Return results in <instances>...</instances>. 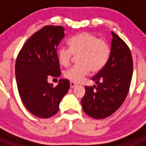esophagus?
<instances>
[{
  "instance_id": "34e87169",
  "label": "esophagus",
  "mask_w": 146,
  "mask_h": 146,
  "mask_svg": "<svg viewBox=\"0 0 146 146\" xmlns=\"http://www.w3.org/2000/svg\"><path fill=\"white\" fill-rule=\"evenodd\" d=\"M76 86H77V84H75L74 82H70V88H73L75 87Z\"/></svg>"
}]
</instances>
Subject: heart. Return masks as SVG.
I'll list each match as a JSON object with an SVG mask.
<instances>
[{
  "label": "heart",
  "instance_id": "obj_1",
  "mask_svg": "<svg viewBox=\"0 0 146 146\" xmlns=\"http://www.w3.org/2000/svg\"><path fill=\"white\" fill-rule=\"evenodd\" d=\"M69 47H60L58 50V60L62 66L70 65L73 55L77 57V65L67 69L65 78L73 82H80L92 72L96 74L104 69L110 55V47L104 38H98L88 32H82L71 37Z\"/></svg>",
  "mask_w": 146,
  "mask_h": 146
}]
</instances>
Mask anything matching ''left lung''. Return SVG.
<instances>
[{
	"label": "left lung",
	"instance_id": "left-lung-1",
	"mask_svg": "<svg viewBox=\"0 0 146 146\" xmlns=\"http://www.w3.org/2000/svg\"><path fill=\"white\" fill-rule=\"evenodd\" d=\"M109 60L105 67L91 78L97 86H85L81 100L82 109L90 117L102 119L111 115L122 105L131 84L133 60L129 47L112 32Z\"/></svg>",
	"mask_w": 146,
	"mask_h": 146
}]
</instances>
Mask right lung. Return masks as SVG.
I'll use <instances>...</instances> for the list:
<instances>
[{
    "label": "right lung",
    "mask_w": 146,
    "mask_h": 146,
    "mask_svg": "<svg viewBox=\"0 0 146 146\" xmlns=\"http://www.w3.org/2000/svg\"><path fill=\"white\" fill-rule=\"evenodd\" d=\"M64 36V27L46 25L27 40L17 57L15 75L19 94L27 110L38 118L56 114L69 89L68 80H60L55 87L47 82L49 77L60 75L57 47Z\"/></svg>",
    "instance_id": "obj_1"
}]
</instances>
